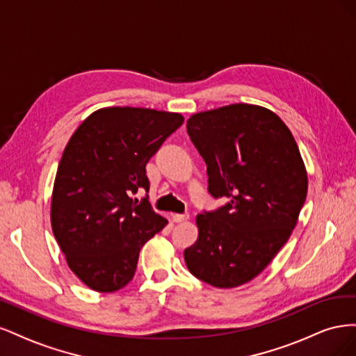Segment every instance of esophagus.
I'll return each instance as SVG.
<instances>
[{
    "label": "esophagus",
    "mask_w": 356,
    "mask_h": 356,
    "mask_svg": "<svg viewBox=\"0 0 356 356\" xmlns=\"http://www.w3.org/2000/svg\"><path fill=\"white\" fill-rule=\"evenodd\" d=\"M190 218L188 213H175L174 215V221L175 222H182V221H187Z\"/></svg>",
    "instance_id": "esophagus-1"
}]
</instances>
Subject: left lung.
<instances>
[{
  "label": "left lung",
  "mask_w": 356,
  "mask_h": 356,
  "mask_svg": "<svg viewBox=\"0 0 356 356\" xmlns=\"http://www.w3.org/2000/svg\"><path fill=\"white\" fill-rule=\"evenodd\" d=\"M187 134L207 163L208 191L229 202L203 211L188 270L217 288L252 281L289 239L307 195L293 134L270 110L233 104L193 114Z\"/></svg>",
  "instance_id": "left-lung-1"
}]
</instances>
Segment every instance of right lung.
Wrapping results in <instances>:
<instances>
[{"instance_id":"add662e5","label":"right lung","mask_w":356,"mask_h":356,"mask_svg":"<svg viewBox=\"0 0 356 356\" xmlns=\"http://www.w3.org/2000/svg\"><path fill=\"white\" fill-rule=\"evenodd\" d=\"M184 123L178 113L111 106L90 114L63 149L51 229L81 282L114 293L132 281L139 251L168 224L152 208L145 165Z\"/></svg>"}]
</instances>
